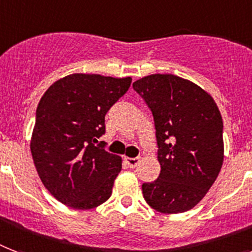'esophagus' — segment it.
<instances>
[{
	"label": "esophagus",
	"mask_w": 252,
	"mask_h": 252,
	"mask_svg": "<svg viewBox=\"0 0 252 252\" xmlns=\"http://www.w3.org/2000/svg\"><path fill=\"white\" fill-rule=\"evenodd\" d=\"M140 163V158H126V164L129 167V168H134Z\"/></svg>",
	"instance_id": "esophagus-1"
}]
</instances>
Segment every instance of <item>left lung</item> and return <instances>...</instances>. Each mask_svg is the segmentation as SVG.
Returning <instances> with one entry per match:
<instances>
[{"mask_svg":"<svg viewBox=\"0 0 252 252\" xmlns=\"http://www.w3.org/2000/svg\"><path fill=\"white\" fill-rule=\"evenodd\" d=\"M153 112L159 177L142 185L147 204L161 214L189 211L207 194L224 160L222 119L214 98L171 73L133 83Z\"/></svg>","mask_w":252,"mask_h":252,"instance_id":"1","label":"left lung"}]
</instances>
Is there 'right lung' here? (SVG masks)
<instances>
[{"label": "right lung", "instance_id": "right-lung-1", "mask_svg": "<svg viewBox=\"0 0 252 252\" xmlns=\"http://www.w3.org/2000/svg\"><path fill=\"white\" fill-rule=\"evenodd\" d=\"M132 79L72 73L45 92L36 110L31 153L55 199L89 210L111 197L122 158L105 150V116Z\"/></svg>", "mask_w": 252, "mask_h": 252}]
</instances>
